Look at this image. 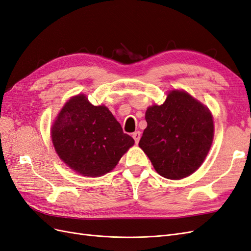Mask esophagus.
<instances>
[{"label":"esophagus","mask_w":251,"mask_h":251,"mask_svg":"<svg viewBox=\"0 0 251 251\" xmlns=\"http://www.w3.org/2000/svg\"><path fill=\"white\" fill-rule=\"evenodd\" d=\"M132 138L134 140L135 143H139L140 139H141V132L140 131H135L132 133Z\"/></svg>","instance_id":"obj_1"}]
</instances>
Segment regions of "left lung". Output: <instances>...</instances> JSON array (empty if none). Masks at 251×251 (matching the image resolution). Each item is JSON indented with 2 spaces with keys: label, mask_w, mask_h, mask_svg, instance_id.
Here are the masks:
<instances>
[{
  "label": "left lung",
  "mask_w": 251,
  "mask_h": 251,
  "mask_svg": "<svg viewBox=\"0 0 251 251\" xmlns=\"http://www.w3.org/2000/svg\"><path fill=\"white\" fill-rule=\"evenodd\" d=\"M145 119L139 146L157 174L180 180L202 165L213 139L208 108L187 92L174 90L161 106L149 107Z\"/></svg>",
  "instance_id": "1"
}]
</instances>
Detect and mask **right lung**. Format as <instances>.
Masks as SVG:
<instances>
[{
  "instance_id": "add662e5",
  "label": "right lung",
  "mask_w": 251,
  "mask_h": 251,
  "mask_svg": "<svg viewBox=\"0 0 251 251\" xmlns=\"http://www.w3.org/2000/svg\"><path fill=\"white\" fill-rule=\"evenodd\" d=\"M56 153L85 176H103L112 170L133 139L105 106H94L78 95L66 103L51 129Z\"/></svg>"
}]
</instances>
